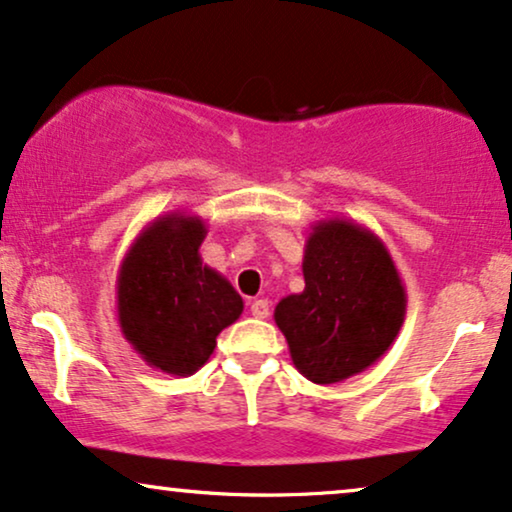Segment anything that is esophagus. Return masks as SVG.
Instances as JSON below:
<instances>
[{
    "label": "esophagus",
    "mask_w": 512,
    "mask_h": 512,
    "mask_svg": "<svg viewBox=\"0 0 512 512\" xmlns=\"http://www.w3.org/2000/svg\"><path fill=\"white\" fill-rule=\"evenodd\" d=\"M250 314L255 316V319H267V316H269V302L267 300H255L250 304Z\"/></svg>",
    "instance_id": "34e87169"
}]
</instances>
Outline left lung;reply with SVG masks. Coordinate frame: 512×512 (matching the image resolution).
Listing matches in <instances>:
<instances>
[{
    "label": "left lung",
    "instance_id": "1",
    "mask_svg": "<svg viewBox=\"0 0 512 512\" xmlns=\"http://www.w3.org/2000/svg\"><path fill=\"white\" fill-rule=\"evenodd\" d=\"M302 274V293L274 309L295 368L316 385L366 371L392 347L406 316L390 250L354 219H319L304 243Z\"/></svg>",
    "mask_w": 512,
    "mask_h": 512
}]
</instances>
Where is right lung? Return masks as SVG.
<instances>
[{
  "instance_id": "obj_1",
  "label": "right lung",
  "mask_w": 512,
  "mask_h": 512,
  "mask_svg": "<svg viewBox=\"0 0 512 512\" xmlns=\"http://www.w3.org/2000/svg\"><path fill=\"white\" fill-rule=\"evenodd\" d=\"M208 226L191 212H167L141 229L118 271V323L134 352L158 371L193 375L217 335L243 314V297L200 260Z\"/></svg>"
}]
</instances>
